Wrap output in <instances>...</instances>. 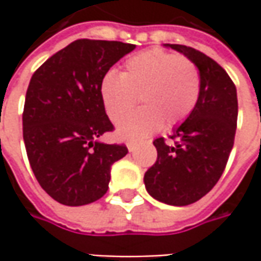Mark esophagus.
<instances>
[{
	"label": "esophagus",
	"mask_w": 261,
	"mask_h": 261,
	"mask_svg": "<svg viewBox=\"0 0 261 261\" xmlns=\"http://www.w3.org/2000/svg\"><path fill=\"white\" fill-rule=\"evenodd\" d=\"M126 146H127L129 152H134V151L136 149V144H134V142H127V144H126Z\"/></svg>",
	"instance_id": "obj_1"
}]
</instances>
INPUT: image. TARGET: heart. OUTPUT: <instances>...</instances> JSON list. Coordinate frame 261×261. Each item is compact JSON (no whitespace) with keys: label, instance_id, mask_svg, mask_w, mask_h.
I'll use <instances>...</instances> for the list:
<instances>
[{"label":"heart","instance_id":"obj_1","mask_svg":"<svg viewBox=\"0 0 261 261\" xmlns=\"http://www.w3.org/2000/svg\"><path fill=\"white\" fill-rule=\"evenodd\" d=\"M100 95L112 120L124 116L140 97L143 107L116 126L120 139L138 141L155 134L163 123H181L195 110L200 75L190 59L152 49L130 56L122 74L109 71L101 78Z\"/></svg>","mask_w":261,"mask_h":261}]
</instances>
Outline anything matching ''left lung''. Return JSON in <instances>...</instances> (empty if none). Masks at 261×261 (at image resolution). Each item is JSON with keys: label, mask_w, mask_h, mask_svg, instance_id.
I'll return each instance as SVG.
<instances>
[{"label": "left lung", "mask_w": 261, "mask_h": 261, "mask_svg": "<svg viewBox=\"0 0 261 261\" xmlns=\"http://www.w3.org/2000/svg\"><path fill=\"white\" fill-rule=\"evenodd\" d=\"M199 69L200 95L195 110L174 127L173 145L154 141L156 161L144 175L146 192L167 205L195 203L212 190L225 170L234 145L238 101L225 69L205 54L185 45H170Z\"/></svg>", "instance_id": "obj_1"}]
</instances>
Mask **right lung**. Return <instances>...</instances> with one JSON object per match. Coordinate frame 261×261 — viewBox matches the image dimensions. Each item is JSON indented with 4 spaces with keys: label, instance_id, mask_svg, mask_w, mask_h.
<instances>
[{
    "label": "right lung",
    "instance_id": "obj_1",
    "mask_svg": "<svg viewBox=\"0 0 261 261\" xmlns=\"http://www.w3.org/2000/svg\"><path fill=\"white\" fill-rule=\"evenodd\" d=\"M135 45L80 39L36 71L25 93L23 139L30 167L56 202L83 206L103 197L110 170L127 154L100 136L113 130L100 95L107 71Z\"/></svg>",
    "mask_w": 261,
    "mask_h": 261
}]
</instances>
